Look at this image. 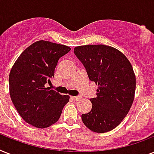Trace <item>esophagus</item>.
<instances>
[{
  "label": "esophagus",
  "mask_w": 154,
  "mask_h": 154,
  "mask_svg": "<svg viewBox=\"0 0 154 154\" xmlns=\"http://www.w3.org/2000/svg\"><path fill=\"white\" fill-rule=\"evenodd\" d=\"M71 98H72V100H73V101H79L80 99H81V97H78V96H77V97H71Z\"/></svg>",
  "instance_id": "34e87169"
}]
</instances>
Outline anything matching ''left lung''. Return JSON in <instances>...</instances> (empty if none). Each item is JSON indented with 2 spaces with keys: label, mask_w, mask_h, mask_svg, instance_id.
Masks as SVG:
<instances>
[{
  "label": "left lung",
  "mask_w": 154,
  "mask_h": 154,
  "mask_svg": "<svg viewBox=\"0 0 154 154\" xmlns=\"http://www.w3.org/2000/svg\"><path fill=\"white\" fill-rule=\"evenodd\" d=\"M74 53L84 65L90 81L98 85L90 99L92 109L82 115L85 125L96 133L112 130L122 122L132 106L136 77L128 58L105 45H82Z\"/></svg>",
  "instance_id": "left-lung-1"
}]
</instances>
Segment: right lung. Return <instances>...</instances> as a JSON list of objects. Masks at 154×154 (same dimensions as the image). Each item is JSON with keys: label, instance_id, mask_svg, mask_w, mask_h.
<instances>
[{"label": "right lung", "instance_id": "1", "mask_svg": "<svg viewBox=\"0 0 154 154\" xmlns=\"http://www.w3.org/2000/svg\"><path fill=\"white\" fill-rule=\"evenodd\" d=\"M71 50L69 46L38 41L25 49L9 73V94L18 113L25 122L40 129L57 122L69 101V95L45 88L54 77L60 57Z\"/></svg>", "mask_w": 154, "mask_h": 154}]
</instances>
